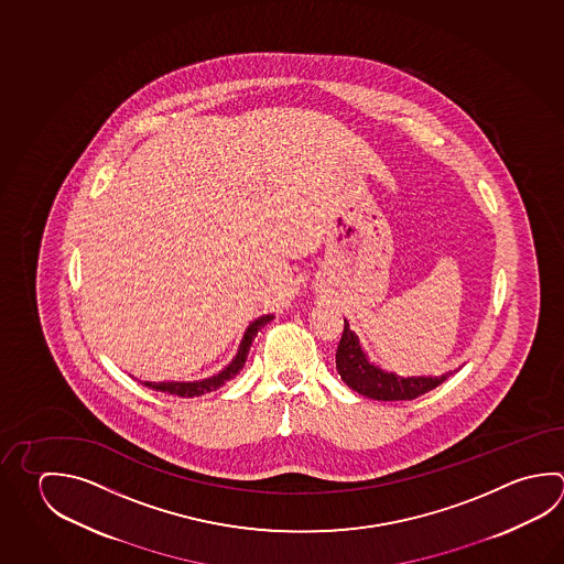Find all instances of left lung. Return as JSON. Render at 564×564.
Here are the masks:
<instances>
[{
    "mask_svg": "<svg viewBox=\"0 0 564 564\" xmlns=\"http://www.w3.org/2000/svg\"><path fill=\"white\" fill-rule=\"evenodd\" d=\"M336 369L348 388L366 398L379 401L415 400L423 393L435 390L449 378V373L441 378H400L395 373L381 371L373 364H369L366 354L361 351L358 336L349 329L346 319H344V334L336 351Z\"/></svg>",
    "mask_w": 564,
    "mask_h": 564,
    "instance_id": "obj_1",
    "label": "left lung"
}]
</instances>
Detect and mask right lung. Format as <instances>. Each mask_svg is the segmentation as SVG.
<instances>
[{
    "label": "right lung",
    "instance_id": "1",
    "mask_svg": "<svg viewBox=\"0 0 564 564\" xmlns=\"http://www.w3.org/2000/svg\"><path fill=\"white\" fill-rule=\"evenodd\" d=\"M272 318H274V316H262V318H258L257 322H252V324L248 326L245 339H242V344H240V349H238L236 358L232 359V364H230L228 368L223 369L218 376L203 379V381H191V383H185V381H163V383L144 381V386H147V388H151V390L169 393V395H176V398H198V395H205L208 391H215L218 390V388H223L226 381H230V379L236 378V376L240 373V369L245 368L246 358H248V351H250L252 341L257 338L258 332L264 328L268 322Z\"/></svg>",
    "mask_w": 564,
    "mask_h": 564
}]
</instances>
